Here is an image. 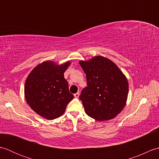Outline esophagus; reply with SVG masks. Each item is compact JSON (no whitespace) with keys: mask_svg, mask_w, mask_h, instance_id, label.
<instances>
[{"mask_svg":"<svg viewBox=\"0 0 159 159\" xmlns=\"http://www.w3.org/2000/svg\"><path fill=\"white\" fill-rule=\"evenodd\" d=\"M79 92H77V93H74V97L76 98H79Z\"/></svg>","mask_w":159,"mask_h":159,"instance_id":"esophagus-1","label":"esophagus"}]
</instances>
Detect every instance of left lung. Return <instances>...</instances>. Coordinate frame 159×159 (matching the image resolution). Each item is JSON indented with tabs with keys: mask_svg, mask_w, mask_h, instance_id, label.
I'll return each instance as SVG.
<instances>
[{
	"mask_svg": "<svg viewBox=\"0 0 159 159\" xmlns=\"http://www.w3.org/2000/svg\"><path fill=\"white\" fill-rule=\"evenodd\" d=\"M79 63L86 74L87 86L79 96L85 113L98 121L113 119L126 102V76L113 61L102 56Z\"/></svg>",
	"mask_w": 159,
	"mask_h": 159,
	"instance_id": "8db88e82",
	"label": "left lung"
}]
</instances>
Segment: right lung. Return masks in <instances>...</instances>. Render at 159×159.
<instances>
[{"mask_svg": "<svg viewBox=\"0 0 159 159\" xmlns=\"http://www.w3.org/2000/svg\"><path fill=\"white\" fill-rule=\"evenodd\" d=\"M70 62L55 65L45 61L33 69L26 80V102L39 116L54 120L63 114L67 104L74 98L63 74Z\"/></svg>", "mask_w": 159, "mask_h": 159, "instance_id": "obj_1", "label": "right lung"}]
</instances>
